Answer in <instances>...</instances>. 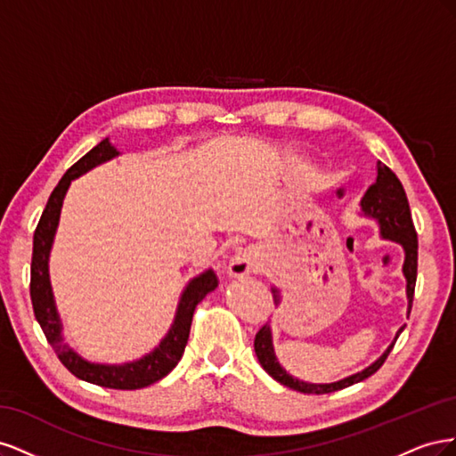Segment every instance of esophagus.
Returning a JSON list of instances; mask_svg holds the SVG:
<instances>
[{
  "instance_id": "obj_1",
  "label": "esophagus",
  "mask_w": 456,
  "mask_h": 456,
  "mask_svg": "<svg viewBox=\"0 0 456 456\" xmlns=\"http://www.w3.org/2000/svg\"><path fill=\"white\" fill-rule=\"evenodd\" d=\"M256 270V253L249 247L245 249H240L228 265V273L233 275V278H245Z\"/></svg>"
}]
</instances>
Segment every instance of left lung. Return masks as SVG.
I'll return each mask as SVG.
<instances>
[{"label": "left lung", "instance_id": "1", "mask_svg": "<svg viewBox=\"0 0 456 456\" xmlns=\"http://www.w3.org/2000/svg\"><path fill=\"white\" fill-rule=\"evenodd\" d=\"M360 205H362V213L365 216L377 220L379 223L382 240H390V241H395L403 247V253H405L403 275L407 281V315H409L411 306H412V297H415V283H417V260H419L417 230H415V226H412L409 201H407L402 183H399V178L392 173V169L386 167L382 161L377 163V181L367 188ZM272 293H273L275 305H280L281 297H280L278 289L272 287ZM403 329H405V325L399 327L394 342L388 348H386V352L379 357L375 363H370L369 367H365L360 372H354V375H350L346 379H340L337 382H329V384L305 382L293 375H289V372L280 365L278 357H275L270 325H265L256 333L255 354L258 357L262 369H265L268 375L278 380L280 384L289 386V388H293L302 394H329V392L348 388V386H352L355 382H362V380L369 379L370 375H375V372L386 362V357H388V354L392 352L394 344Z\"/></svg>", "mask_w": 456, "mask_h": 456}]
</instances>
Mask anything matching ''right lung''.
Listing matches in <instances>:
<instances>
[{
  "label": "right lung",
  "instance_id": "obj_1",
  "mask_svg": "<svg viewBox=\"0 0 456 456\" xmlns=\"http://www.w3.org/2000/svg\"><path fill=\"white\" fill-rule=\"evenodd\" d=\"M116 156H119L116 146H112L110 139H104L93 150H89L79 161H76L72 167L64 173L57 188L53 190V194L49 196V201L45 205L44 213H41L37 228L34 232L30 297H32L36 320L41 325V329H44L45 338L49 340L53 350L57 352L62 365L70 370L72 375H76L77 379L86 382L104 386V388L139 390L161 380L163 377H167L169 372L176 367V363L181 362L186 342H188V335H190L191 317H194L198 302H201L207 293L215 291L218 280H216V273L209 268L188 281V285L184 287V291L181 295V300H178L175 320L167 330V335L161 338V342L154 350L142 355L141 360L127 362L121 365L93 363L86 360V357H81L77 352H74V348L68 346L62 337V322H61L57 305H54L53 287L49 278L51 247L54 241V233H57V228H59L64 196L74 178L86 175L87 171L94 169L96 165L114 159Z\"/></svg>",
  "mask_w": 456,
  "mask_h": 456
}]
</instances>
